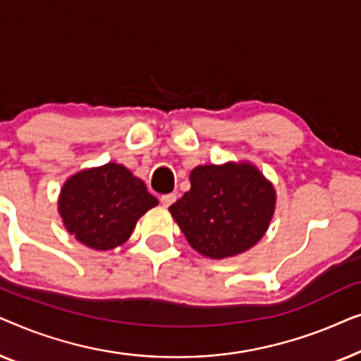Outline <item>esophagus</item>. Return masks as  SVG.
I'll use <instances>...</instances> for the list:
<instances>
[{"mask_svg": "<svg viewBox=\"0 0 361 361\" xmlns=\"http://www.w3.org/2000/svg\"><path fill=\"white\" fill-rule=\"evenodd\" d=\"M176 199H177L176 194H167V195H162V197H161V204L164 205V207H171V205L174 204V202H176Z\"/></svg>", "mask_w": 361, "mask_h": 361, "instance_id": "obj_1", "label": "esophagus"}]
</instances>
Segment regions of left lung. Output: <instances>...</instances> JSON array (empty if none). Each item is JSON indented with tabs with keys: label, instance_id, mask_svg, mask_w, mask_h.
Listing matches in <instances>:
<instances>
[{
	"label": "left lung",
	"instance_id": "8db88e82",
	"mask_svg": "<svg viewBox=\"0 0 361 361\" xmlns=\"http://www.w3.org/2000/svg\"><path fill=\"white\" fill-rule=\"evenodd\" d=\"M190 190L169 207L197 253L225 259L253 248L269 228L276 189L248 161L204 164L190 171Z\"/></svg>",
	"mask_w": 361,
	"mask_h": 361
}]
</instances>
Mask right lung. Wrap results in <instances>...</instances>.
Segmentation results:
<instances>
[{
	"instance_id": "1",
	"label": "right lung",
	"mask_w": 361,
	"mask_h": 361,
	"mask_svg": "<svg viewBox=\"0 0 361 361\" xmlns=\"http://www.w3.org/2000/svg\"><path fill=\"white\" fill-rule=\"evenodd\" d=\"M157 204L140 177L123 164L108 162L68 177L59 194L57 210L77 241L108 251L125 243L137 220Z\"/></svg>"
}]
</instances>
